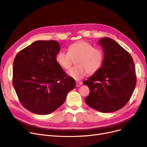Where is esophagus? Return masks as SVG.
Wrapping results in <instances>:
<instances>
[{"instance_id": "34e87169", "label": "esophagus", "mask_w": 147, "mask_h": 147, "mask_svg": "<svg viewBox=\"0 0 147 147\" xmlns=\"http://www.w3.org/2000/svg\"><path fill=\"white\" fill-rule=\"evenodd\" d=\"M82 84V82H76V86L77 87H79L80 86H81Z\"/></svg>"}]
</instances>
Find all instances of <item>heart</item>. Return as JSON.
Here are the masks:
<instances>
[{
	"label": "heart",
	"instance_id": "obj_1",
	"mask_svg": "<svg viewBox=\"0 0 147 147\" xmlns=\"http://www.w3.org/2000/svg\"><path fill=\"white\" fill-rule=\"evenodd\" d=\"M67 50L68 53L59 51L56 61L65 70H69L75 61L77 65L71 69L68 74L76 80L82 79L87 74H94L103 65L104 51L100 48L94 47L90 43L79 41L71 44Z\"/></svg>",
	"mask_w": 147,
	"mask_h": 147
}]
</instances>
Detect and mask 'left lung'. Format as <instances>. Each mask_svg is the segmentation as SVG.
Wrapping results in <instances>:
<instances>
[{"mask_svg": "<svg viewBox=\"0 0 147 147\" xmlns=\"http://www.w3.org/2000/svg\"><path fill=\"white\" fill-rule=\"evenodd\" d=\"M99 43L104 51V61L96 73L83 82L90 89L85 102L99 112L118 110L129 100L136 84L131 55L113 39L104 37Z\"/></svg>", "mask_w": 147, "mask_h": 147, "instance_id": "left-lung-1", "label": "left lung"}]
</instances>
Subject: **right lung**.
<instances>
[{"mask_svg": "<svg viewBox=\"0 0 147 147\" xmlns=\"http://www.w3.org/2000/svg\"><path fill=\"white\" fill-rule=\"evenodd\" d=\"M59 45L55 40L34 42L18 53L13 61V87L22 105L34 113L54 112L76 85L56 63Z\"/></svg>", "mask_w": 147, "mask_h": 147, "instance_id": "1", "label": "right lung"}]
</instances>
